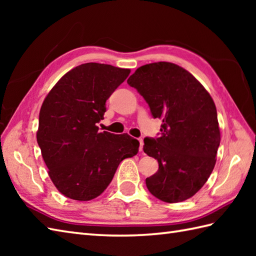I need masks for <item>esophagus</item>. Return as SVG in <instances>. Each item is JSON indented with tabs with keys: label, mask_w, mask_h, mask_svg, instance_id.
I'll list each match as a JSON object with an SVG mask.
<instances>
[{
	"label": "esophagus",
	"mask_w": 256,
	"mask_h": 256,
	"mask_svg": "<svg viewBox=\"0 0 256 256\" xmlns=\"http://www.w3.org/2000/svg\"><path fill=\"white\" fill-rule=\"evenodd\" d=\"M138 142H140V152H143V145H144L143 140L142 138L138 140Z\"/></svg>",
	"instance_id": "obj_1"
}]
</instances>
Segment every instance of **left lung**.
I'll return each mask as SVG.
<instances>
[{
	"instance_id": "1",
	"label": "left lung",
	"mask_w": 256,
	"mask_h": 256,
	"mask_svg": "<svg viewBox=\"0 0 256 256\" xmlns=\"http://www.w3.org/2000/svg\"><path fill=\"white\" fill-rule=\"evenodd\" d=\"M128 84L148 103L152 116L162 120L160 138H144V152L160 165L146 187L164 202L192 198L214 170L220 145L211 96L186 69L167 62L138 68Z\"/></svg>"
}]
</instances>
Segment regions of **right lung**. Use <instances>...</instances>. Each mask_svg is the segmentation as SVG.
<instances>
[{
  "label": "right lung",
  "mask_w": 256,
  "mask_h": 256,
  "mask_svg": "<svg viewBox=\"0 0 256 256\" xmlns=\"http://www.w3.org/2000/svg\"><path fill=\"white\" fill-rule=\"evenodd\" d=\"M130 69L88 62L59 79L42 102L37 143L52 184L67 198L88 201L110 184L123 160L140 143L128 133L99 132L106 102Z\"/></svg>",
  "instance_id": "right-lung-1"
}]
</instances>
